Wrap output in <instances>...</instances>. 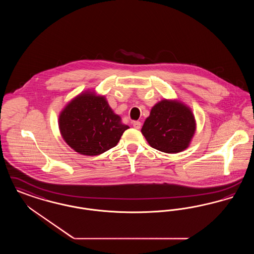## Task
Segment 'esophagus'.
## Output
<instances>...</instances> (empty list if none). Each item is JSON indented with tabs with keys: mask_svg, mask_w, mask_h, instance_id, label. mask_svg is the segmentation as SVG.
I'll return each instance as SVG.
<instances>
[{
	"mask_svg": "<svg viewBox=\"0 0 254 254\" xmlns=\"http://www.w3.org/2000/svg\"><path fill=\"white\" fill-rule=\"evenodd\" d=\"M141 126H142L141 122H133V127H134V128H136V129H140V128H141Z\"/></svg>",
	"mask_w": 254,
	"mask_h": 254,
	"instance_id": "34e87169",
	"label": "esophagus"
}]
</instances>
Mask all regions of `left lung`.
I'll return each mask as SVG.
<instances>
[{"label": "left lung", "mask_w": 254, "mask_h": 254, "mask_svg": "<svg viewBox=\"0 0 254 254\" xmlns=\"http://www.w3.org/2000/svg\"><path fill=\"white\" fill-rule=\"evenodd\" d=\"M196 129L193 113L179 101L163 100L145 119L142 133L153 148L166 153L185 150Z\"/></svg>", "instance_id": "8db88e82"}]
</instances>
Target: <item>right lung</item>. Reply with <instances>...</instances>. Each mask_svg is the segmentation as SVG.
I'll return each mask as SVG.
<instances>
[{
    "instance_id": "1",
    "label": "right lung",
    "mask_w": 254,
    "mask_h": 254,
    "mask_svg": "<svg viewBox=\"0 0 254 254\" xmlns=\"http://www.w3.org/2000/svg\"><path fill=\"white\" fill-rule=\"evenodd\" d=\"M129 127L122 124L104 96L86 91L74 98L59 116L65 143L76 152L95 156L114 147Z\"/></svg>"
}]
</instances>
